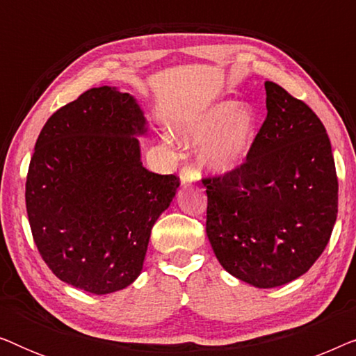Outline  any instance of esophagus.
Masks as SVG:
<instances>
[{"label":"esophagus","mask_w":356,"mask_h":356,"mask_svg":"<svg viewBox=\"0 0 356 356\" xmlns=\"http://www.w3.org/2000/svg\"><path fill=\"white\" fill-rule=\"evenodd\" d=\"M179 178H181L183 186H189L194 181V170L191 167H183L179 172Z\"/></svg>","instance_id":"esophagus-1"}]
</instances>
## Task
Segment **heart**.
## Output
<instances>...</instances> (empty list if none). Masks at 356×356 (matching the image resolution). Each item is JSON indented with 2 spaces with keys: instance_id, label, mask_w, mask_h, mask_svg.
Wrapping results in <instances>:
<instances>
[{
  "instance_id": "1",
  "label": "heart",
  "mask_w": 356,
  "mask_h": 356,
  "mask_svg": "<svg viewBox=\"0 0 356 356\" xmlns=\"http://www.w3.org/2000/svg\"><path fill=\"white\" fill-rule=\"evenodd\" d=\"M259 120L251 106L236 102H218L179 131L184 144H204L199 162L216 173H227L240 165L256 143Z\"/></svg>"
}]
</instances>
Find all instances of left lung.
I'll use <instances>...</instances> for the list:
<instances>
[{"label":"left lung","instance_id":"8db88e82","mask_svg":"<svg viewBox=\"0 0 356 356\" xmlns=\"http://www.w3.org/2000/svg\"><path fill=\"white\" fill-rule=\"evenodd\" d=\"M264 86L267 116L246 160L202 184L218 262L246 284L274 289L323 254L337 218L339 181L318 115L275 82Z\"/></svg>","mask_w":356,"mask_h":356}]
</instances>
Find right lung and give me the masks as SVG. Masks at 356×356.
Returning a JSON list of instances; mask_svg holds the SVG:
<instances>
[{
  "mask_svg": "<svg viewBox=\"0 0 356 356\" xmlns=\"http://www.w3.org/2000/svg\"><path fill=\"white\" fill-rule=\"evenodd\" d=\"M129 94L94 87L40 131L26 183L37 250L58 279L89 293L123 290L143 270L150 232L179 186L140 162L147 131Z\"/></svg>",
  "mask_w": 356,
  "mask_h": 356,
  "instance_id": "add662e5",
  "label": "right lung"
}]
</instances>
